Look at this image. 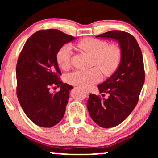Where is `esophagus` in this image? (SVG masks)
<instances>
[{
    "label": "esophagus",
    "mask_w": 158,
    "mask_h": 158,
    "mask_svg": "<svg viewBox=\"0 0 158 158\" xmlns=\"http://www.w3.org/2000/svg\"><path fill=\"white\" fill-rule=\"evenodd\" d=\"M82 91H83V92H85V93H87V94L89 93V91L86 90V89H82Z\"/></svg>",
    "instance_id": "obj_1"
}]
</instances>
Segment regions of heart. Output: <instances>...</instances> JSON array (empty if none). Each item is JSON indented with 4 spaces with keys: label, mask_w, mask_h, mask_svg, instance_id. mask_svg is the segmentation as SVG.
<instances>
[{
    "label": "heart",
    "mask_w": 158,
    "mask_h": 158,
    "mask_svg": "<svg viewBox=\"0 0 158 158\" xmlns=\"http://www.w3.org/2000/svg\"><path fill=\"white\" fill-rule=\"evenodd\" d=\"M78 48L94 57L93 64L97 65L106 75L112 73L118 66L122 58L121 49L116 45L108 46L106 41L94 38H85L77 43ZM73 50L69 44L62 46L56 53V60L60 67L66 69L71 64ZM102 72L98 67L89 69H77L66 76V81L72 85L88 88L99 82Z\"/></svg>",
    "instance_id": "1"
}]
</instances>
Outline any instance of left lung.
I'll list each match as a JSON object with an SVG mask.
<instances>
[{
    "mask_svg": "<svg viewBox=\"0 0 158 158\" xmlns=\"http://www.w3.org/2000/svg\"><path fill=\"white\" fill-rule=\"evenodd\" d=\"M96 37L117 41L122 52L114 73L98 85L100 93H109V98L90 94L87 102L92 120L102 128H112L124 122L138 103L144 83V61L138 42L126 32L111 30Z\"/></svg>",
    "mask_w": 158,
    "mask_h": 158,
    "instance_id": "1",
    "label": "left lung"
}]
</instances>
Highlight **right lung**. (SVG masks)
<instances>
[{"instance_id":"add662e5","label":"right lung","mask_w":158,"mask_h":158,"mask_svg":"<svg viewBox=\"0 0 158 158\" xmlns=\"http://www.w3.org/2000/svg\"><path fill=\"white\" fill-rule=\"evenodd\" d=\"M76 40L58 30H40L27 40L17 60V95L25 114L36 125L51 128L63 119L69 92L60 81L56 53L62 46ZM60 87L51 94V86Z\"/></svg>"}]
</instances>
